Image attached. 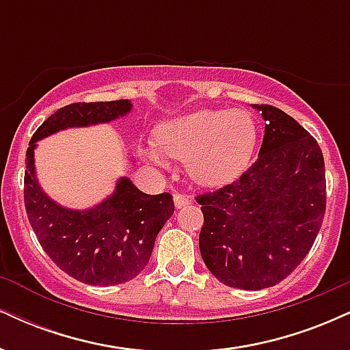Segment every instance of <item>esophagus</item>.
Instances as JSON below:
<instances>
[{
  "instance_id": "1",
  "label": "esophagus",
  "mask_w": 350,
  "mask_h": 350,
  "mask_svg": "<svg viewBox=\"0 0 350 350\" xmlns=\"http://www.w3.org/2000/svg\"><path fill=\"white\" fill-rule=\"evenodd\" d=\"M191 202H192V199L189 198V196L179 194V192H176V194H174V204H176V207H178V208L187 206V204H191Z\"/></svg>"
}]
</instances>
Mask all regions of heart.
I'll return each instance as SVG.
<instances>
[{"label": "heart", "instance_id": "1", "mask_svg": "<svg viewBox=\"0 0 350 350\" xmlns=\"http://www.w3.org/2000/svg\"><path fill=\"white\" fill-rule=\"evenodd\" d=\"M258 130L245 110H196L156 128V146L143 152L156 166H167L164 154L183 159L187 176L204 187L234 183L250 166Z\"/></svg>", "mask_w": 350, "mask_h": 350}]
</instances>
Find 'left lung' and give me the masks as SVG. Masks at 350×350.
<instances>
[{
	"label": "left lung",
	"instance_id": "8db88e82",
	"mask_svg": "<svg viewBox=\"0 0 350 350\" xmlns=\"http://www.w3.org/2000/svg\"><path fill=\"white\" fill-rule=\"evenodd\" d=\"M252 107L265 120L258 159L198 202L208 271L227 286L256 291L286 278L311 250L326 212V174L319 144L295 118Z\"/></svg>",
	"mask_w": 350,
	"mask_h": 350
}]
</instances>
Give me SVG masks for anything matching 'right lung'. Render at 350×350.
<instances>
[{
  "mask_svg": "<svg viewBox=\"0 0 350 350\" xmlns=\"http://www.w3.org/2000/svg\"><path fill=\"white\" fill-rule=\"evenodd\" d=\"M130 100L72 103L44 122L29 142L24 174V206L44 252L72 278L94 286L126 283L144 270L156 235L174 214L170 192L144 194L122 176L97 206L69 208L46 194L36 174L38 142L69 128L110 123L131 111Z\"/></svg>",
  "mask_w": 350,
  "mask_h": 350,
  "instance_id": "add662e5",
  "label": "right lung"
}]
</instances>
